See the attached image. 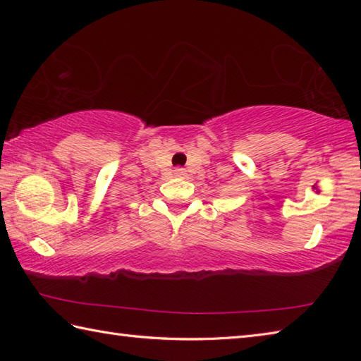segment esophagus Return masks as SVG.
<instances>
[{
    "label": "esophagus",
    "instance_id": "34e87169",
    "mask_svg": "<svg viewBox=\"0 0 361 361\" xmlns=\"http://www.w3.org/2000/svg\"><path fill=\"white\" fill-rule=\"evenodd\" d=\"M175 175H183V173H185V169H175Z\"/></svg>",
    "mask_w": 361,
    "mask_h": 361
}]
</instances>
